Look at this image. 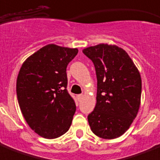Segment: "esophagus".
Returning a JSON list of instances; mask_svg holds the SVG:
<instances>
[{
	"mask_svg": "<svg viewBox=\"0 0 160 160\" xmlns=\"http://www.w3.org/2000/svg\"><path fill=\"white\" fill-rule=\"evenodd\" d=\"M77 97H78V101H80L82 100V99L83 98V95H82V94L81 95H78Z\"/></svg>",
	"mask_w": 160,
	"mask_h": 160,
	"instance_id": "1",
	"label": "esophagus"
}]
</instances>
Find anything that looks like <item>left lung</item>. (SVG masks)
<instances>
[{"instance_id": "1", "label": "left lung", "mask_w": 160, "mask_h": 160, "mask_svg": "<svg viewBox=\"0 0 160 160\" xmlns=\"http://www.w3.org/2000/svg\"><path fill=\"white\" fill-rule=\"evenodd\" d=\"M82 52L93 62L97 78L96 104L88 117L92 132L103 139L121 137L141 105L139 70L128 54L115 45L102 43Z\"/></svg>"}]
</instances>
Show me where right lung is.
<instances>
[{"label": "right lung", "instance_id": "right-lung-1", "mask_svg": "<svg viewBox=\"0 0 160 160\" xmlns=\"http://www.w3.org/2000/svg\"><path fill=\"white\" fill-rule=\"evenodd\" d=\"M78 52L49 44L21 66L16 82L19 108L32 130L44 138L59 137L71 126L76 105L66 89V68Z\"/></svg>", "mask_w": 160, "mask_h": 160}]
</instances>
